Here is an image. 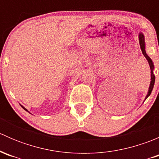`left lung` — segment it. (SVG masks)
<instances>
[{"mask_svg": "<svg viewBox=\"0 0 159 159\" xmlns=\"http://www.w3.org/2000/svg\"><path fill=\"white\" fill-rule=\"evenodd\" d=\"M139 44H140V47H141V50L142 51V54H144V56L145 57V58L148 60V62L149 64V66H150V69H151V83H150V86H149V89H148V94L146 95L145 97V99L148 97L149 95L151 94L152 93V89H153L154 87V84H155V77L153 74V69H154V65H153V62L151 60L150 57H148V54H146L145 52V38H144V35L142 34V33L139 34Z\"/></svg>", "mask_w": 159, "mask_h": 159, "instance_id": "left-lung-1", "label": "left lung"}]
</instances>
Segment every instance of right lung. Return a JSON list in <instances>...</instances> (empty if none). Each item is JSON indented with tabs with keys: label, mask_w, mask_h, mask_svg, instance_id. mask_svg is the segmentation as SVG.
Returning a JSON list of instances; mask_svg holds the SVG:
<instances>
[{
	"label": "right lung",
	"mask_w": 159,
	"mask_h": 159,
	"mask_svg": "<svg viewBox=\"0 0 159 159\" xmlns=\"http://www.w3.org/2000/svg\"><path fill=\"white\" fill-rule=\"evenodd\" d=\"M21 107H22V108H24V109H25V111H28V110H27V109H26V108H24V107H23V106H21Z\"/></svg>",
	"instance_id": "add662e5"
}]
</instances>
